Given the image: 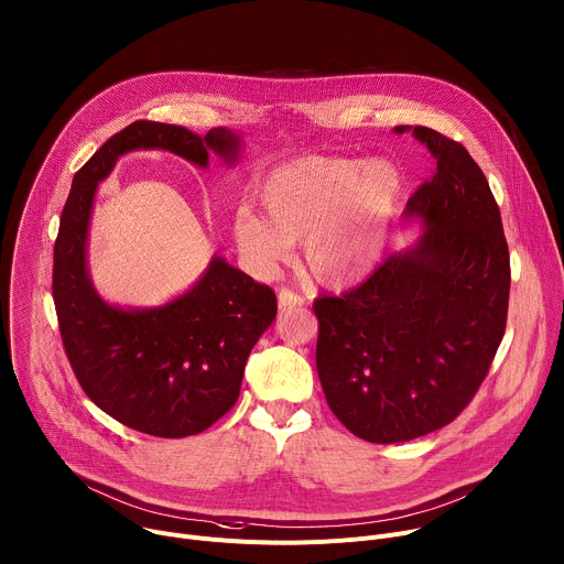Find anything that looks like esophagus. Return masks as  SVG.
Returning <instances> with one entry per match:
<instances>
[{
	"label": "esophagus",
	"instance_id": "1",
	"mask_svg": "<svg viewBox=\"0 0 564 564\" xmlns=\"http://www.w3.org/2000/svg\"><path fill=\"white\" fill-rule=\"evenodd\" d=\"M303 303H305V299H303L301 294L288 290V288H283V290L279 292V310H281V312H285V310H290V307H301Z\"/></svg>",
	"mask_w": 564,
	"mask_h": 564
}]
</instances>
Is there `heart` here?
Masks as SVG:
<instances>
[{"instance_id": "b5f03b06", "label": "heart", "mask_w": 564, "mask_h": 564, "mask_svg": "<svg viewBox=\"0 0 564 564\" xmlns=\"http://www.w3.org/2000/svg\"><path fill=\"white\" fill-rule=\"evenodd\" d=\"M404 176L386 158L307 155L274 170L257 196L265 217L250 205L234 214V240L261 276L276 272L303 240L310 274L328 288L366 279L383 248Z\"/></svg>"}]
</instances>
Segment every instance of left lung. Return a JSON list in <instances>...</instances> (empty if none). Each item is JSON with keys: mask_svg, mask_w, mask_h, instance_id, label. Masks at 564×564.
Instances as JSON below:
<instances>
[{"mask_svg": "<svg viewBox=\"0 0 564 564\" xmlns=\"http://www.w3.org/2000/svg\"><path fill=\"white\" fill-rule=\"evenodd\" d=\"M413 135L437 160L404 209L424 234L355 290L314 301L321 388L337 420L372 444L451 424L485 381L507 328L509 246L487 176L444 133L415 127Z\"/></svg>", "mask_w": 564, "mask_h": 564, "instance_id": "1", "label": "left lung"}]
</instances>
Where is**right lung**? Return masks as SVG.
<instances>
[{
  "label": "right lung",
  "mask_w": 564,
  "mask_h": 564,
  "mask_svg": "<svg viewBox=\"0 0 564 564\" xmlns=\"http://www.w3.org/2000/svg\"><path fill=\"white\" fill-rule=\"evenodd\" d=\"M165 149L198 167L209 153L234 165L240 135L135 120L73 176L53 250V301L68 364L89 399L120 424L153 437H187L218 422L238 399L248 357L276 316L268 285L214 257L178 299L144 310L107 303L87 270L98 183L116 160Z\"/></svg>",
  "instance_id": "obj_1"
}]
</instances>
